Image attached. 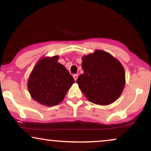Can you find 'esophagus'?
I'll list each match as a JSON object with an SVG mask.
<instances>
[{
	"instance_id": "esophagus-1",
	"label": "esophagus",
	"mask_w": 151,
	"mask_h": 151,
	"mask_svg": "<svg viewBox=\"0 0 151 151\" xmlns=\"http://www.w3.org/2000/svg\"><path fill=\"white\" fill-rule=\"evenodd\" d=\"M73 78L74 79V80H77V78H78V74H74L73 75Z\"/></svg>"
}]
</instances>
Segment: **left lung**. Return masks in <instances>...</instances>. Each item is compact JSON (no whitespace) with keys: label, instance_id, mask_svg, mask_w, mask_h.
<instances>
[{"label":"left lung","instance_id":"8db88e82","mask_svg":"<svg viewBox=\"0 0 151 151\" xmlns=\"http://www.w3.org/2000/svg\"><path fill=\"white\" fill-rule=\"evenodd\" d=\"M84 73L77 83L87 99L99 105H108L121 96L125 86V71L111 55L96 50L82 58Z\"/></svg>","mask_w":151,"mask_h":151}]
</instances>
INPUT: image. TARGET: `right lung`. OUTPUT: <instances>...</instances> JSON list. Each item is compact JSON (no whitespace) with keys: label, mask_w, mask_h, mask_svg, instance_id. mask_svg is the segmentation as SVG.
I'll return each instance as SVG.
<instances>
[{"label":"right lung","mask_w":151,"mask_h":151,"mask_svg":"<svg viewBox=\"0 0 151 151\" xmlns=\"http://www.w3.org/2000/svg\"><path fill=\"white\" fill-rule=\"evenodd\" d=\"M59 57L45 58L36 64L27 82L29 92L35 101L52 106L63 101L65 94L75 82L62 64Z\"/></svg>","instance_id":"obj_1"}]
</instances>
